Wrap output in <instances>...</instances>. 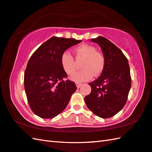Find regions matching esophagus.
Wrapping results in <instances>:
<instances>
[{
	"label": "esophagus",
	"instance_id": "34e87169",
	"mask_svg": "<svg viewBox=\"0 0 152 152\" xmlns=\"http://www.w3.org/2000/svg\"><path fill=\"white\" fill-rule=\"evenodd\" d=\"M76 86L77 88H79L80 87V86H81V83H76Z\"/></svg>",
	"mask_w": 152,
	"mask_h": 152
}]
</instances>
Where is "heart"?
I'll use <instances>...</instances> for the list:
<instances>
[{"mask_svg": "<svg viewBox=\"0 0 152 152\" xmlns=\"http://www.w3.org/2000/svg\"><path fill=\"white\" fill-rule=\"evenodd\" d=\"M77 58H85L81 64L83 69L73 73L76 66L73 56L68 52H64L61 56V64L64 70L71 76V79L77 83L89 80L94 76H98L102 72L105 67L104 55L97 51L96 48L89 45L83 44L75 49Z\"/></svg>", "mask_w": 152, "mask_h": 152, "instance_id": "1", "label": "heart"}]
</instances>
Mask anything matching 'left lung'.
Instances as JSON below:
<instances>
[{
  "label": "left lung",
  "mask_w": 152,
  "mask_h": 152,
  "mask_svg": "<svg viewBox=\"0 0 152 152\" xmlns=\"http://www.w3.org/2000/svg\"><path fill=\"white\" fill-rule=\"evenodd\" d=\"M98 44L105 58L100 76L90 83L91 94L85 98L88 109L101 118H110L123 109L131 87L127 58L119 48L104 37L91 39Z\"/></svg>",
  "instance_id": "obj_1"
}]
</instances>
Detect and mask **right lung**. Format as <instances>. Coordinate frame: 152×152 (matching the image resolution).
<instances>
[{
  "label": "right lung",
  "mask_w": 152,
  "mask_h": 152,
  "mask_svg": "<svg viewBox=\"0 0 152 152\" xmlns=\"http://www.w3.org/2000/svg\"><path fill=\"white\" fill-rule=\"evenodd\" d=\"M80 40L53 37L43 43L31 56L24 73V88L33 112L41 118L52 119L69 103L77 86L67 77L61 56Z\"/></svg>",
  "instance_id": "obj_1"
}]
</instances>
